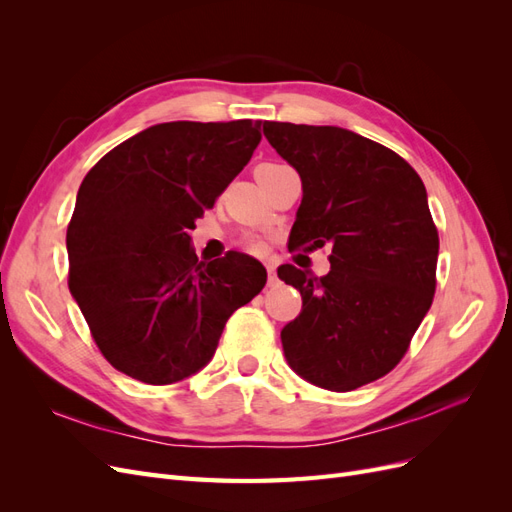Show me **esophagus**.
Masks as SVG:
<instances>
[{"label":"esophagus","instance_id":"esophagus-1","mask_svg":"<svg viewBox=\"0 0 512 512\" xmlns=\"http://www.w3.org/2000/svg\"><path fill=\"white\" fill-rule=\"evenodd\" d=\"M275 269H277V262H275V260H269V262H267V271H269V286H275V284H277V275H275Z\"/></svg>","mask_w":512,"mask_h":512}]
</instances>
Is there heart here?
<instances>
[{
  "mask_svg": "<svg viewBox=\"0 0 512 512\" xmlns=\"http://www.w3.org/2000/svg\"><path fill=\"white\" fill-rule=\"evenodd\" d=\"M262 166H273V164H262ZM245 247L250 252H254V254H258V252H262V241L258 239V237H250L245 241Z\"/></svg>",
  "mask_w": 512,
  "mask_h": 512,
  "instance_id": "b5f03b06",
  "label": "heart"
}]
</instances>
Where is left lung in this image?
<instances>
[{
  "mask_svg": "<svg viewBox=\"0 0 512 512\" xmlns=\"http://www.w3.org/2000/svg\"><path fill=\"white\" fill-rule=\"evenodd\" d=\"M267 141L303 183L288 247L331 245V271L292 265L301 292L282 329L288 365L327 391H354L404 359L436 292L438 228L416 170L389 147L335 126L265 121Z\"/></svg>",
  "mask_w": 512,
  "mask_h": 512,
  "instance_id": "8db88e82",
  "label": "left lung"
}]
</instances>
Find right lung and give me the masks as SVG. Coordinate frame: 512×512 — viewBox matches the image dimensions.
<instances>
[{
  "instance_id": "obj_1",
  "label": "right lung",
  "mask_w": 512,
  "mask_h": 512,
  "mask_svg": "<svg viewBox=\"0 0 512 512\" xmlns=\"http://www.w3.org/2000/svg\"><path fill=\"white\" fill-rule=\"evenodd\" d=\"M262 121H170L123 141L85 175L68 224V286L104 359L145 384L203 369L226 320L267 284L252 256L205 265L190 247L260 143Z\"/></svg>"
}]
</instances>
